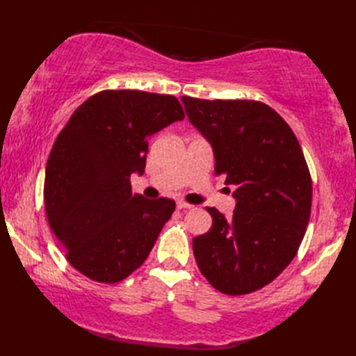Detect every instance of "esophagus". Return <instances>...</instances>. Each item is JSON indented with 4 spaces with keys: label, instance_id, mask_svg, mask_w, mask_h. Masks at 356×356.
Instances as JSON below:
<instances>
[{
    "label": "esophagus",
    "instance_id": "esophagus-1",
    "mask_svg": "<svg viewBox=\"0 0 356 356\" xmlns=\"http://www.w3.org/2000/svg\"><path fill=\"white\" fill-rule=\"evenodd\" d=\"M193 206L192 204H188V202H184V201H178L177 202V209H179V210H183V209H192Z\"/></svg>",
    "mask_w": 356,
    "mask_h": 356
}]
</instances>
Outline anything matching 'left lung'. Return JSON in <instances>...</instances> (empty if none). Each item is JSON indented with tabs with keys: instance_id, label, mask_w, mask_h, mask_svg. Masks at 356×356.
I'll return each instance as SVG.
<instances>
[{
	"instance_id": "left-lung-1",
	"label": "left lung",
	"mask_w": 356,
	"mask_h": 356,
	"mask_svg": "<svg viewBox=\"0 0 356 356\" xmlns=\"http://www.w3.org/2000/svg\"><path fill=\"white\" fill-rule=\"evenodd\" d=\"M181 101L212 146L215 175L236 187L232 218L207 207L213 222L193 238L195 259L220 292H255L286 269L306 234L312 179L301 146L287 122L259 101Z\"/></svg>"
}]
</instances>
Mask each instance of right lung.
<instances>
[{
    "mask_svg": "<svg viewBox=\"0 0 356 356\" xmlns=\"http://www.w3.org/2000/svg\"><path fill=\"white\" fill-rule=\"evenodd\" d=\"M183 118L172 95L103 90L58 135L46 165V215L67 261L87 278L118 282L149 257L175 201L132 193L130 175L144 173L147 138Z\"/></svg>",
    "mask_w": 356,
    "mask_h": 356,
    "instance_id": "right-lung-1",
    "label": "right lung"
}]
</instances>
